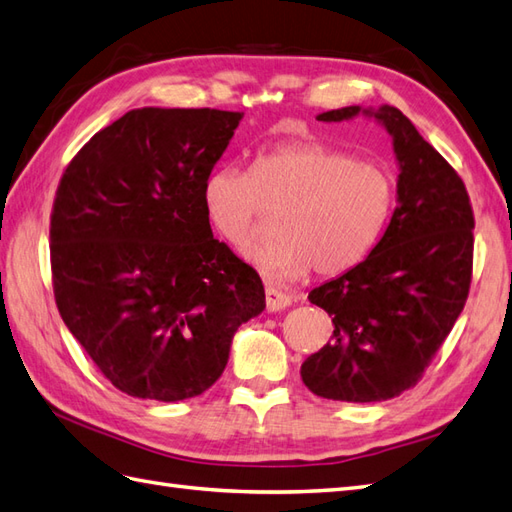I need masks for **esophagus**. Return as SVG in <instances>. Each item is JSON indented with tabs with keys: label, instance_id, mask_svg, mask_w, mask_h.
<instances>
[{
	"label": "esophagus",
	"instance_id": "34e87169",
	"mask_svg": "<svg viewBox=\"0 0 512 512\" xmlns=\"http://www.w3.org/2000/svg\"><path fill=\"white\" fill-rule=\"evenodd\" d=\"M290 303H292L290 294L272 288V285H266V307H268V312H279V310H283V307H288Z\"/></svg>",
	"mask_w": 512,
	"mask_h": 512
}]
</instances>
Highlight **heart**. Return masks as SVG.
I'll return each mask as SVG.
<instances>
[{"mask_svg": "<svg viewBox=\"0 0 512 512\" xmlns=\"http://www.w3.org/2000/svg\"><path fill=\"white\" fill-rule=\"evenodd\" d=\"M213 229L248 251L266 211H279L277 240L253 251L272 279H301L314 268L336 277L358 266L382 235L395 205V181L353 152L299 141L259 152L251 170H211L202 187Z\"/></svg>", "mask_w": 512, "mask_h": 512, "instance_id": "heart-1", "label": "heart"}]
</instances>
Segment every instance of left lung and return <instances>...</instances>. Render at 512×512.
<instances>
[{"label": "left lung", "instance_id": "left-lung-1", "mask_svg": "<svg viewBox=\"0 0 512 512\" xmlns=\"http://www.w3.org/2000/svg\"><path fill=\"white\" fill-rule=\"evenodd\" d=\"M358 113L344 106L318 120ZM366 113L392 135L399 205L371 255L307 296L331 316L334 336L301 366L314 395L351 403L392 399L421 382L473 277L475 218L462 178L395 106Z\"/></svg>", "mask_w": 512, "mask_h": 512}]
</instances>
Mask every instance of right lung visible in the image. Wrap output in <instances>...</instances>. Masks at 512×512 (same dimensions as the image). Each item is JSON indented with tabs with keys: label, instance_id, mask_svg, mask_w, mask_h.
Returning a JSON list of instances; mask_svg holds the SVG:
<instances>
[{
	"label": "right lung",
	"instance_id": "add662e5",
	"mask_svg": "<svg viewBox=\"0 0 512 512\" xmlns=\"http://www.w3.org/2000/svg\"><path fill=\"white\" fill-rule=\"evenodd\" d=\"M244 113L137 109L65 168L50 216L56 307L109 382L183 401L216 384L264 312L257 270L211 233L205 178Z\"/></svg>",
	"mask_w": 512,
	"mask_h": 512
}]
</instances>
